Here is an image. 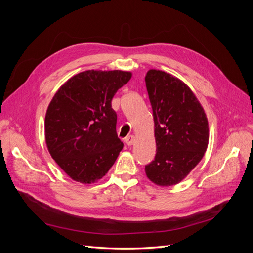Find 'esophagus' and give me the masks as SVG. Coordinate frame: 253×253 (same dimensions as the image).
<instances>
[{"label": "esophagus", "instance_id": "1", "mask_svg": "<svg viewBox=\"0 0 253 253\" xmlns=\"http://www.w3.org/2000/svg\"><path fill=\"white\" fill-rule=\"evenodd\" d=\"M125 142H126L127 145H132V144L135 142V136H133V135L126 136V138H125Z\"/></svg>", "mask_w": 253, "mask_h": 253}]
</instances>
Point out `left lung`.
I'll list each match as a JSON object with an SVG mask.
<instances>
[{"instance_id": "8db88e82", "label": "left lung", "mask_w": 253, "mask_h": 253, "mask_svg": "<svg viewBox=\"0 0 253 253\" xmlns=\"http://www.w3.org/2000/svg\"><path fill=\"white\" fill-rule=\"evenodd\" d=\"M145 85L154 117L156 155L144 171L157 186L177 185L205 155L208 119L193 91L175 76L150 70Z\"/></svg>"}]
</instances>
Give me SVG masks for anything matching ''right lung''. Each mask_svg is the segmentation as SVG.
Wrapping results in <instances>:
<instances>
[{
  "label": "right lung",
  "mask_w": 253,
  "mask_h": 253,
  "mask_svg": "<svg viewBox=\"0 0 253 253\" xmlns=\"http://www.w3.org/2000/svg\"><path fill=\"white\" fill-rule=\"evenodd\" d=\"M132 77L125 71H85L52 97L45 116L49 154L72 179L94 183L109 172L124 143L112 99Z\"/></svg>",
  "instance_id": "right-lung-1"
}]
</instances>
